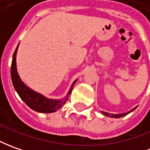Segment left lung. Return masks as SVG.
I'll return each instance as SVG.
<instances>
[{
  "label": "left lung",
  "mask_w": 150,
  "mask_h": 150,
  "mask_svg": "<svg viewBox=\"0 0 150 150\" xmlns=\"http://www.w3.org/2000/svg\"><path fill=\"white\" fill-rule=\"evenodd\" d=\"M136 108H134L133 109H132V110H130L129 112H124V113H120V114H110V113H108V112H104V111H102V113L103 114H105V116H108L110 117H116V118H117V117H124L126 116L127 114H128V113H130V112H132L133 110H135Z\"/></svg>",
  "instance_id": "obj_1"
}]
</instances>
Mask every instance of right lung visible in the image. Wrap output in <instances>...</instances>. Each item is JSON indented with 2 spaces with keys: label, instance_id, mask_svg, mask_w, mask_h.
<instances>
[{
  "label": "right lung",
  "instance_id": "obj_1",
  "mask_svg": "<svg viewBox=\"0 0 150 150\" xmlns=\"http://www.w3.org/2000/svg\"><path fill=\"white\" fill-rule=\"evenodd\" d=\"M17 50H18V46L14 51L13 59H12V64H11V79H12V82H13L14 89L18 94V96H20V98L24 101V103L29 108L37 111V112L49 113V112H55L56 110L59 109L63 105H64L65 102L68 100L69 95H70L72 92V90H73L77 80L73 82L70 91L68 93V96L65 97L64 100H54L46 99L41 94L35 92L33 90L28 88L19 78V76L17 73L16 59H15Z\"/></svg>",
  "mask_w": 150,
  "mask_h": 150
}]
</instances>
